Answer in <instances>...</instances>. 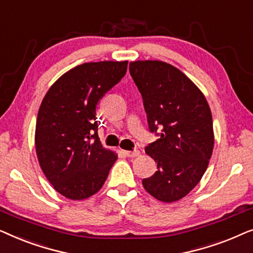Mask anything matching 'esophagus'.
<instances>
[{
  "mask_svg": "<svg viewBox=\"0 0 253 253\" xmlns=\"http://www.w3.org/2000/svg\"><path fill=\"white\" fill-rule=\"evenodd\" d=\"M124 154H126L127 158H136L140 154V152L139 151H124Z\"/></svg>",
  "mask_w": 253,
  "mask_h": 253,
  "instance_id": "obj_1",
  "label": "esophagus"
}]
</instances>
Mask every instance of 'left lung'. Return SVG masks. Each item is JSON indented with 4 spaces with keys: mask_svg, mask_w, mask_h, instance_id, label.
<instances>
[{
    "mask_svg": "<svg viewBox=\"0 0 253 253\" xmlns=\"http://www.w3.org/2000/svg\"><path fill=\"white\" fill-rule=\"evenodd\" d=\"M129 70L143 96L150 131L160 130V138L145 148L158 170L143 179V186L160 202H177L198 184L212 157L209 102L191 79L166 62H130Z\"/></svg>",
    "mask_w": 253,
    "mask_h": 253,
    "instance_id": "8db88e82",
    "label": "left lung"
}]
</instances>
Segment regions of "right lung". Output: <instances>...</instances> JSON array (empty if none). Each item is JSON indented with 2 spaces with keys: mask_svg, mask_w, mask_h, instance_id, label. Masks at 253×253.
Here are the masks:
<instances>
[{
  "mask_svg": "<svg viewBox=\"0 0 253 253\" xmlns=\"http://www.w3.org/2000/svg\"><path fill=\"white\" fill-rule=\"evenodd\" d=\"M127 61L83 63L62 75L37 117L36 151L44 176L65 198L83 200L102 188L117 154L98 136L96 105L124 77Z\"/></svg>",
  "mask_w": 253,
  "mask_h": 253,
  "instance_id": "1",
  "label": "right lung"
}]
</instances>
